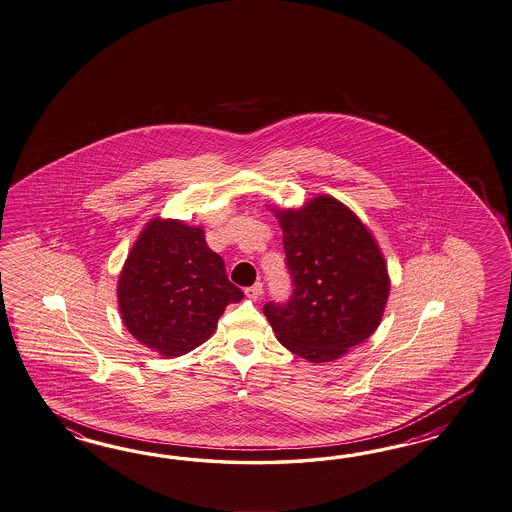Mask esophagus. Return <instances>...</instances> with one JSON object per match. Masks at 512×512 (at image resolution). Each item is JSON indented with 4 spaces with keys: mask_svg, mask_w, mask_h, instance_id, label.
Segmentation results:
<instances>
[{
    "mask_svg": "<svg viewBox=\"0 0 512 512\" xmlns=\"http://www.w3.org/2000/svg\"><path fill=\"white\" fill-rule=\"evenodd\" d=\"M263 293V284L262 282H256L254 286H250V288L245 289V295L249 297V299H260Z\"/></svg>",
    "mask_w": 512,
    "mask_h": 512,
    "instance_id": "esophagus-1",
    "label": "esophagus"
}]
</instances>
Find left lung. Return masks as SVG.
Wrapping results in <instances>:
<instances>
[{
  "instance_id": "8db88e82",
  "label": "left lung",
  "mask_w": 512,
  "mask_h": 512,
  "mask_svg": "<svg viewBox=\"0 0 512 512\" xmlns=\"http://www.w3.org/2000/svg\"><path fill=\"white\" fill-rule=\"evenodd\" d=\"M293 293L263 314L278 341L308 362H332L366 341L384 314L390 276L377 241L340 200L319 195L276 210Z\"/></svg>"
}]
</instances>
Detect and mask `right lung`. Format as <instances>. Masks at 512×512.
<instances>
[{"label":"right lung","mask_w":512,"mask_h":512,"mask_svg":"<svg viewBox=\"0 0 512 512\" xmlns=\"http://www.w3.org/2000/svg\"><path fill=\"white\" fill-rule=\"evenodd\" d=\"M118 308L133 338L182 356L210 338L230 302L243 299L200 226L152 219L118 276Z\"/></svg>","instance_id":"obj_1"}]
</instances>
